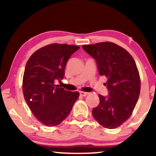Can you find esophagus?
<instances>
[{
    "label": "esophagus",
    "instance_id": "esophagus-1",
    "mask_svg": "<svg viewBox=\"0 0 156 156\" xmlns=\"http://www.w3.org/2000/svg\"><path fill=\"white\" fill-rule=\"evenodd\" d=\"M80 94L81 96H83V97H86L87 95H88V94L89 93L88 92H82V91H80Z\"/></svg>",
    "mask_w": 156,
    "mask_h": 156
}]
</instances>
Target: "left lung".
<instances>
[{
  "label": "left lung",
  "mask_w": 156,
  "mask_h": 156,
  "mask_svg": "<svg viewBox=\"0 0 156 156\" xmlns=\"http://www.w3.org/2000/svg\"><path fill=\"white\" fill-rule=\"evenodd\" d=\"M92 55L101 76L107 78L108 96L100 94V103L92 109L93 117L102 126L114 129L131 115L139 97L140 76L133 57L126 50L113 42L84 44Z\"/></svg>",
  "instance_id": "8db88e82"
}]
</instances>
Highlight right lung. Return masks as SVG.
I'll list each match as a JSON object with an SVG mask.
<instances>
[{
	"instance_id": "add662e5",
	"label": "right lung",
	"mask_w": 156,
	"mask_h": 156,
	"mask_svg": "<svg viewBox=\"0 0 156 156\" xmlns=\"http://www.w3.org/2000/svg\"><path fill=\"white\" fill-rule=\"evenodd\" d=\"M80 47L51 44L37 50L27 62L23 79V95L34 115L41 123L59 125L72 110L79 92L65 90L55 80L63 79L69 57Z\"/></svg>"
}]
</instances>
